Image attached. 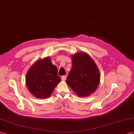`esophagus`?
Wrapping results in <instances>:
<instances>
[{
  "label": "esophagus",
  "instance_id": "obj_1",
  "mask_svg": "<svg viewBox=\"0 0 134 134\" xmlns=\"http://www.w3.org/2000/svg\"><path fill=\"white\" fill-rule=\"evenodd\" d=\"M66 78H67V77H66V76H62V77H61V79H62V80H63V81H65V80H66Z\"/></svg>",
  "mask_w": 134,
  "mask_h": 134
}]
</instances>
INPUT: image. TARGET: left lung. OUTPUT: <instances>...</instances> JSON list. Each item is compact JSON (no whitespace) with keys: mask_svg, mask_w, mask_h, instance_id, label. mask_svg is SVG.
<instances>
[{"mask_svg":"<svg viewBox=\"0 0 134 134\" xmlns=\"http://www.w3.org/2000/svg\"><path fill=\"white\" fill-rule=\"evenodd\" d=\"M71 58L72 66L66 83L77 96L89 97L95 92L100 83L99 68L85 52L75 53Z\"/></svg>","mask_w":134,"mask_h":134,"instance_id":"obj_1","label":"left lung"}]
</instances>
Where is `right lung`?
Instances as JSON below:
<instances>
[{
	"mask_svg": "<svg viewBox=\"0 0 134 134\" xmlns=\"http://www.w3.org/2000/svg\"><path fill=\"white\" fill-rule=\"evenodd\" d=\"M58 69L49 57L36 60L26 75V84L34 97L47 99L51 96L55 86L60 82Z\"/></svg>",
	"mask_w": 134,
	"mask_h": 134,
	"instance_id": "obj_1",
	"label": "right lung"
}]
</instances>
